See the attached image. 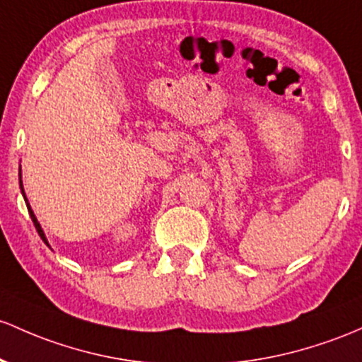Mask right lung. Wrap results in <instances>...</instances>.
I'll list each match as a JSON object with an SVG mask.
<instances>
[{"label":"right lung","mask_w":362,"mask_h":362,"mask_svg":"<svg viewBox=\"0 0 362 362\" xmlns=\"http://www.w3.org/2000/svg\"><path fill=\"white\" fill-rule=\"evenodd\" d=\"M20 190H22V196H23V199H25V202H27V209H29V214H30V218H33V221H34V226H35V230H37L39 237H41L42 242H45L46 245H49V244H47V240H46V235H45V232H42L41 225H39L37 218H35V214H34V211H33V208H30L29 201H27V197H25V192H23V185H22V172H20Z\"/></svg>","instance_id":"obj_1"}]
</instances>
